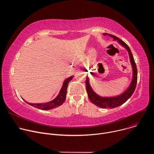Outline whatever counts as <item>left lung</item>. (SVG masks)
Instances as JSON below:
<instances>
[{
  "mask_svg": "<svg viewBox=\"0 0 154 154\" xmlns=\"http://www.w3.org/2000/svg\"><path fill=\"white\" fill-rule=\"evenodd\" d=\"M103 35L104 36L108 35L109 37L113 38V40H116L120 45H121L127 51L129 55L131 67H132V80H131L128 88L124 92H123L120 95L114 97H102L96 94L92 89V88L90 84L89 78L88 77H86V88L88 93V96L90 101L93 103L102 108H114L124 103L134 93L137 83V68L133 55L131 54L130 49L126 43H125L123 41L114 35L108 33H103Z\"/></svg>",
  "mask_w": 154,
  "mask_h": 154,
  "instance_id": "1",
  "label": "left lung"
}]
</instances>
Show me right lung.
I'll list each match as a JSON object with an SVG mask.
<instances>
[{"instance_id":"right-lung-1","label":"right lung","mask_w":154,"mask_h":154,"mask_svg":"<svg viewBox=\"0 0 154 154\" xmlns=\"http://www.w3.org/2000/svg\"><path fill=\"white\" fill-rule=\"evenodd\" d=\"M73 77H74L73 75L71 76L68 78H67L64 81V82L63 83V86L61 87V88L58 96L54 100H52L49 102L41 103H32L27 102L25 100H24L28 104L30 105L31 106H33L38 109H42V110H48V109H51L54 108L58 107V106H60L61 105H62L63 103V102H64L66 97L67 88L68 86V83L72 79Z\"/></svg>"}]
</instances>
